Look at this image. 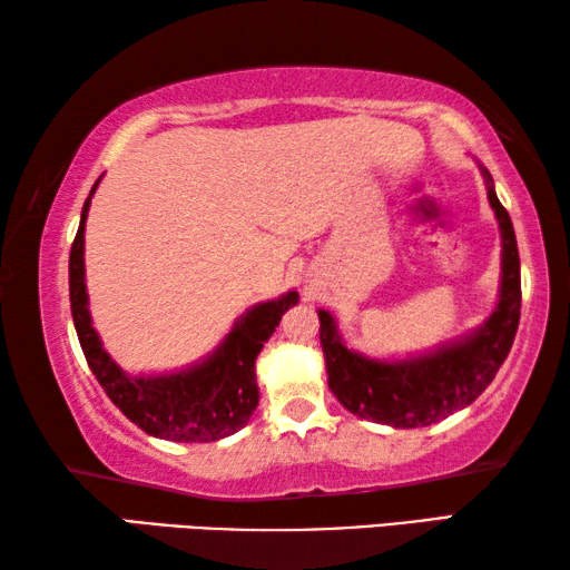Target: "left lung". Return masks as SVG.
<instances>
[{"mask_svg": "<svg viewBox=\"0 0 570 570\" xmlns=\"http://www.w3.org/2000/svg\"><path fill=\"white\" fill-rule=\"evenodd\" d=\"M500 230L498 302L485 320L470 332L407 356H370L344 342L334 314H320L326 382L334 397L362 420L397 430L428 428L465 410L495 380L500 364L513 346L520 322V256L513 220L495 196V183L480 160Z\"/></svg>", "mask_w": 570, "mask_h": 570, "instance_id": "left-lung-1", "label": "left lung"}]
</instances>
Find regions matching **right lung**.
<instances>
[{
	"mask_svg": "<svg viewBox=\"0 0 570 570\" xmlns=\"http://www.w3.org/2000/svg\"><path fill=\"white\" fill-rule=\"evenodd\" d=\"M102 176L95 180L82 206L80 228L70 250V306L77 340L95 380L125 417L142 432L170 442H216L248 424L258 404L256 356L272 340L282 316L298 304V294L286 292L268 302L248 306L236 316L228 334L200 360L170 372L130 374L112 360L92 324L88 282H85V224L90 200Z\"/></svg>",
	"mask_w": 570,
	"mask_h": 570,
	"instance_id": "obj_1",
	"label": "right lung"
}]
</instances>
